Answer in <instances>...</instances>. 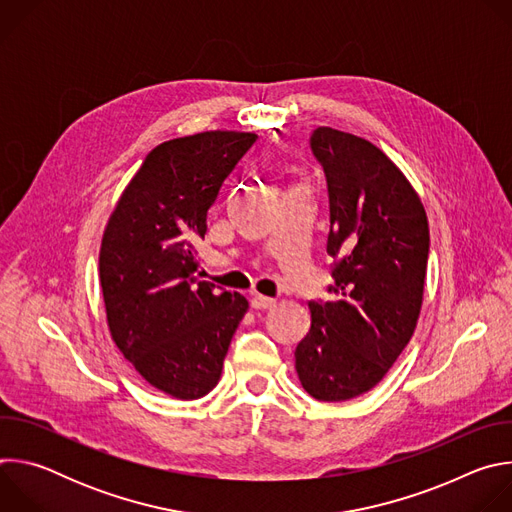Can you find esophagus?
I'll return each instance as SVG.
<instances>
[{
	"label": "esophagus",
	"mask_w": 512,
	"mask_h": 512,
	"mask_svg": "<svg viewBox=\"0 0 512 512\" xmlns=\"http://www.w3.org/2000/svg\"><path fill=\"white\" fill-rule=\"evenodd\" d=\"M251 306H253L255 310H267V308L275 306V300H273V298H265V296H261V294H253V296H251Z\"/></svg>",
	"instance_id": "1"
}]
</instances>
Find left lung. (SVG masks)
Listing matches in <instances>:
<instances>
[{
  "mask_svg": "<svg viewBox=\"0 0 512 512\" xmlns=\"http://www.w3.org/2000/svg\"><path fill=\"white\" fill-rule=\"evenodd\" d=\"M310 145L328 184L334 283L330 302H310L296 371L314 399L348 401L379 385L413 336L429 227L417 192L377 145L332 127H318Z\"/></svg>",
  "mask_w": 512,
  "mask_h": 512,
  "instance_id": "obj_1",
  "label": "left lung"
}]
</instances>
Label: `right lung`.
Wrapping results in <instances>:
<instances>
[{"instance_id": "obj_1", "label": "right lung", "mask_w": 512, "mask_h": 512, "mask_svg": "<svg viewBox=\"0 0 512 512\" xmlns=\"http://www.w3.org/2000/svg\"><path fill=\"white\" fill-rule=\"evenodd\" d=\"M255 133L204 131L160 143L123 190L103 233L99 279L113 342L176 399H200L223 373L249 302L198 279L194 243Z\"/></svg>"}]
</instances>
